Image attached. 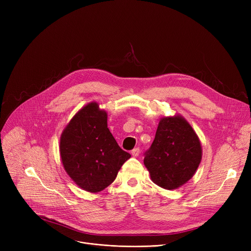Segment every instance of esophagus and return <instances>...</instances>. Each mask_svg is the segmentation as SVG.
<instances>
[{"label": "esophagus", "instance_id": "esophagus-1", "mask_svg": "<svg viewBox=\"0 0 251 251\" xmlns=\"http://www.w3.org/2000/svg\"><path fill=\"white\" fill-rule=\"evenodd\" d=\"M131 153H132L133 156H137V155L140 153V150H139L138 148H136V149L132 150V151H131Z\"/></svg>", "mask_w": 251, "mask_h": 251}]
</instances>
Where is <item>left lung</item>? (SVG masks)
Instances as JSON below:
<instances>
[{
  "label": "left lung",
  "instance_id": "obj_1",
  "mask_svg": "<svg viewBox=\"0 0 251 251\" xmlns=\"http://www.w3.org/2000/svg\"><path fill=\"white\" fill-rule=\"evenodd\" d=\"M202 157L201 140L181 115L162 118L144 166L151 181L164 189L173 190L188 182Z\"/></svg>",
  "mask_w": 251,
  "mask_h": 251
}]
</instances>
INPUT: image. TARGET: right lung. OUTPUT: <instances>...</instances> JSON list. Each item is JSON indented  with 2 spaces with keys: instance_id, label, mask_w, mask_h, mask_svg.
<instances>
[{
  "instance_id": "1",
  "label": "right lung",
  "mask_w": 251,
  "mask_h": 251,
  "mask_svg": "<svg viewBox=\"0 0 251 251\" xmlns=\"http://www.w3.org/2000/svg\"><path fill=\"white\" fill-rule=\"evenodd\" d=\"M60 155L70 178L91 193L112 184L131 156L118 146L108 128V114L96 101L79 110L64 128Z\"/></svg>"
}]
</instances>
